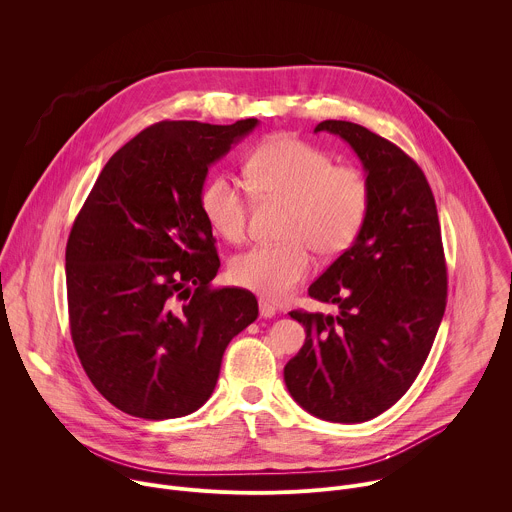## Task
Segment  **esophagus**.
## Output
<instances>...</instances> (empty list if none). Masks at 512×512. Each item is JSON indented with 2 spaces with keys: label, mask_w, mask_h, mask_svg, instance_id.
Masks as SVG:
<instances>
[{
  "label": "esophagus",
  "mask_w": 512,
  "mask_h": 512,
  "mask_svg": "<svg viewBox=\"0 0 512 512\" xmlns=\"http://www.w3.org/2000/svg\"><path fill=\"white\" fill-rule=\"evenodd\" d=\"M259 314H261V318H273L275 308L267 300H259Z\"/></svg>",
  "instance_id": "obj_1"
}]
</instances>
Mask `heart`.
<instances>
[{"label":"heart","mask_w":512,"mask_h":512,"mask_svg":"<svg viewBox=\"0 0 512 512\" xmlns=\"http://www.w3.org/2000/svg\"><path fill=\"white\" fill-rule=\"evenodd\" d=\"M245 172L257 196L287 204L285 243L237 255L231 277L265 300L279 302L310 275L312 251L330 259L354 245L367 223L371 186L360 170L336 166L328 152L289 135L261 143ZM200 206L214 233L231 243L243 241L249 212L243 182L229 174L212 176L202 188Z\"/></svg>","instance_id":"b5f03b06"}]
</instances>
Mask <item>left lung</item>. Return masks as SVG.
<instances>
[{"mask_svg": "<svg viewBox=\"0 0 512 512\" xmlns=\"http://www.w3.org/2000/svg\"><path fill=\"white\" fill-rule=\"evenodd\" d=\"M342 137L371 186L367 223L308 289L338 314L289 312L306 342L283 379L308 413L334 423L369 421L417 379L442 324L448 273L442 229L421 168L389 139L350 121L314 133Z\"/></svg>", "mask_w": 512, "mask_h": 512, "instance_id": "left-lung-1", "label": "left lung"}]
</instances>
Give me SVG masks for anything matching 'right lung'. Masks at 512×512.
<instances>
[{
    "label": "right lung",
    "instance_id": "add662e5",
    "mask_svg": "<svg viewBox=\"0 0 512 512\" xmlns=\"http://www.w3.org/2000/svg\"><path fill=\"white\" fill-rule=\"evenodd\" d=\"M162 121L101 170L66 243L70 334L95 389L143 419L212 395L229 342L259 316L251 291L212 289L218 261L200 194L208 168L257 127Z\"/></svg>",
    "mask_w": 512,
    "mask_h": 512
}]
</instances>
